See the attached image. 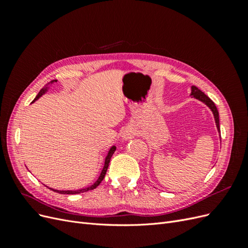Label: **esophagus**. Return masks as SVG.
I'll return each instance as SVG.
<instances>
[{
    "mask_svg": "<svg viewBox=\"0 0 248 248\" xmlns=\"http://www.w3.org/2000/svg\"><path fill=\"white\" fill-rule=\"evenodd\" d=\"M132 137V133H131V131H129V130H125L124 131V133H123V138L125 139V140H127V139H130Z\"/></svg>",
    "mask_w": 248,
    "mask_h": 248,
    "instance_id": "1",
    "label": "esophagus"
}]
</instances>
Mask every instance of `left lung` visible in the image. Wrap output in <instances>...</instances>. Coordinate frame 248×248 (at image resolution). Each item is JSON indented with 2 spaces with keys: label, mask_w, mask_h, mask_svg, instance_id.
<instances>
[{
  "label": "left lung",
  "mask_w": 248,
  "mask_h": 248,
  "mask_svg": "<svg viewBox=\"0 0 248 248\" xmlns=\"http://www.w3.org/2000/svg\"><path fill=\"white\" fill-rule=\"evenodd\" d=\"M191 95L194 97V98H197L201 101H202L204 103H206L207 106L210 108V109H211L213 111V115H214V118H215V123H216V127L217 129H218V131L220 132V127H219V114H218V110H217V108L214 104V102L209 98V97L202 93L201 90L196 87V86H192L191 87Z\"/></svg>",
  "instance_id": "left-lung-1"
}]
</instances>
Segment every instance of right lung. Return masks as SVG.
Returning <instances> with one entry per match:
<instances>
[{
  "label": "right lung",
  "instance_id": "add662e5",
  "mask_svg": "<svg viewBox=\"0 0 248 248\" xmlns=\"http://www.w3.org/2000/svg\"><path fill=\"white\" fill-rule=\"evenodd\" d=\"M56 81H57V80H56V79H54V80H51V81H49V82H56ZM49 82H48V84H49ZM48 84H47V85H48ZM47 85H46V86H44V87L40 90V92L38 93V95L36 96V98L34 99V101L38 99L41 95H43L44 93L46 92V90H47V87H46V86H47ZM34 101H33V102H34ZM115 151H116V147H115V146H114V147H111V148H110V150H109L108 154V156H107V158H106V162H104V167H103V169H102L101 174H100V176H99L98 180H97V181H96L93 185L89 186V187H86V188L78 189V190H56V189H51V188H49V189L54 190V191H56V192H58V193H63V194H76V193H81V192L90 191V190H92V189L96 188V187L98 186V185L101 183V181L103 180L104 176H106V174H107V170H108V164H109V161H110V158H111V156H112V154H114V152H115Z\"/></svg>",
  "mask_w": 248,
  "mask_h": 248
}]
</instances>
